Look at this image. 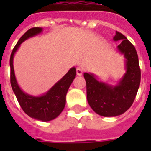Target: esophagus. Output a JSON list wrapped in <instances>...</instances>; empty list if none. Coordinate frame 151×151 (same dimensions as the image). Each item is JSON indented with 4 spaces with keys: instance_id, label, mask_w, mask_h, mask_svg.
<instances>
[{
    "instance_id": "obj_1",
    "label": "esophagus",
    "mask_w": 151,
    "mask_h": 151,
    "mask_svg": "<svg viewBox=\"0 0 151 151\" xmlns=\"http://www.w3.org/2000/svg\"><path fill=\"white\" fill-rule=\"evenodd\" d=\"M82 73H83V70L81 68H78L77 69V75L81 76L82 75Z\"/></svg>"
}]
</instances>
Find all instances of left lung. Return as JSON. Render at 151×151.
Segmentation results:
<instances>
[{
  "mask_svg": "<svg viewBox=\"0 0 151 151\" xmlns=\"http://www.w3.org/2000/svg\"><path fill=\"white\" fill-rule=\"evenodd\" d=\"M113 40L121 41L116 49L125 59V73L116 85L99 81L92 73H84L89 105L95 113L105 117L124 113L133 104L141 82L138 56L134 46L118 31Z\"/></svg>",
  "mask_w": 151,
  "mask_h": 151,
  "instance_id": "left-lung-1",
  "label": "left lung"
}]
</instances>
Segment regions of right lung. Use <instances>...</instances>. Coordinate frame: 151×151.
<instances>
[{
	"instance_id": "right-lung-1",
	"label": "right lung",
	"mask_w": 151,
	"mask_h": 151,
	"mask_svg": "<svg viewBox=\"0 0 151 151\" xmlns=\"http://www.w3.org/2000/svg\"><path fill=\"white\" fill-rule=\"evenodd\" d=\"M43 28L34 27L28 30L17 44L10 56V83L19 104L27 115L41 121H50L61 113L65 106V97L69 86L76 77V68L72 67L68 73L41 95H31L24 92L18 85L14 69V57L19 47L25 40L42 33Z\"/></svg>"
}]
</instances>
